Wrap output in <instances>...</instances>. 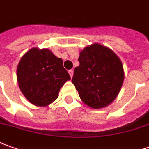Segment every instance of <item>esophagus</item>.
<instances>
[{
	"instance_id": "obj_1",
	"label": "esophagus",
	"mask_w": 149,
	"mask_h": 149,
	"mask_svg": "<svg viewBox=\"0 0 149 149\" xmlns=\"http://www.w3.org/2000/svg\"><path fill=\"white\" fill-rule=\"evenodd\" d=\"M69 74H70V77L72 78V77H73V74H74V71H73V70H69Z\"/></svg>"
}]
</instances>
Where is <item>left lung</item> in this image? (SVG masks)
<instances>
[{"label":"left lung","instance_id":"obj_1","mask_svg":"<svg viewBox=\"0 0 149 149\" xmlns=\"http://www.w3.org/2000/svg\"><path fill=\"white\" fill-rule=\"evenodd\" d=\"M79 61L71 81L81 100L93 109L109 105L115 100L123 83L122 61L111 49L99 44L83 49Z\"/></svg>","mask_w":149,"mask_h":149}]
</instances>
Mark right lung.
<instances>
[{
	"instance_id": "1",
	"label": "right lung",
	"mask_w": 149,
	"mask_h": 149,
	"mask_svg": "<svg viewBox=\"0 0 149 149\" xmlns=\"http://www.w3.org/2000/svg\"><path fill=\"white\" fill-rule=\"evenodd\" d=\"M17 79L22 94L31 104L45 106L57 99L70 77L63 67L62 59L49 49L33 48L19 61Z\"/></svg>"
}]
</instances>
